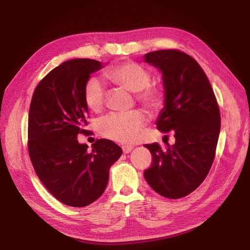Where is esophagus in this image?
<instances>
[{
    "label": "esophagus",
    "instance_id": "obj_1",
    "mask_svg": "<svg viewBox=\"0 0 250 250\" xmlns=\"http://www.w3.org/2000/svg\"><path fill=\"white\" fill-rule=\"evenodd\" d=\"M122 149H123V152H124L125 154H127V153L131 152V150L133 149V147H132V146H123Z\"/></svg>",
    "mask_w": 250,
    "mask_h": 250
}]
</instances>
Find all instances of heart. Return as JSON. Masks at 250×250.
<instances>
[{
    "label": "heart",
    "instance_id": "obj_1",
    "mask_svg": "<svg viewBox=\"0 0 250 250\" xmlns=\"http://www.w3.org/2000/svg\"><path fill=\"white\" fill-rule=\"evenodd\" d=\"M105 75L119 86L131 93H138V100L148 108L155 110L163 105V89L157 85L149 84L151 75L144 65L126 62L112 66ZM83 98L89 110L99 112L103 108L105 99L102 82L97 78H90L85 83ZM145 124V115L138 110L127 113H111L98 122V130L109 140L129 144L139 140Z\"/></svg>",
    "mask_w": 250,
    "mask_h": 250
}]
</instances>
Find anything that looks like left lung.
Returning a JSON list of instances; mask_svg holds the SVG:
<instances>
[{
  "instance_id": "1",
  "label": "left lung",
  "mask_w": 250,
  "mask_h": 250,
  "mask_svg": "<svg viewBox=\"0 0 250 250\" xmlns=\"http://www.w3.org/2000/svg\"><path fill=\"white\" fill-rule=\"evenodd\" d=\"M163 74L164 107L157 129L173 131L175 144H147L152 165L144 172L148 185L166 198L192 193L206 179L220 133V111L213 88L194 58L178 50L147 53L144 60ZM167 137V135H165Z\"/></svg>"
}]
</instances>
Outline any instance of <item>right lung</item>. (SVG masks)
Returning a JSON list of instances; mask_svg holds the SVG:
<instances>
[{"instance_id":"1","label":"right lung","mask_w":250,"mask_h":250,"mask_svg":"<svg viewBox=\"0 0 250 250\" xmlns=\"http://www.w3.org/2000/svg\"><path fill=\"white\" fill-rule=\"evenodd\" d=\"M103 66L87 58L64 62L37 84L30 104L28 150L33 168L47 190L69 207H86L99 198L110 167L122 155L110 140H97L92 151L77 140L86 133L85 83Z\"/></svg>"}]
</instances>
